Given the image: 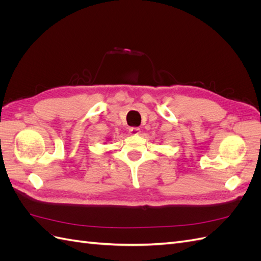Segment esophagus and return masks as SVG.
<instances>
[{
    "mask_svg": "<svg viewBox=\"0 0 261 261\" xmlns=\"http://www.w3.org/2000/svg\"><path fill=\"white\" fill-rule=\"evenodd\" d=\"M129 133L132 134V135H139L140 129L138 127H130Z\"/></svg>",
    "mask_w": 261,
    "mask_h": 261,
    "instance_id": "1",
    "label": "esophagus"
}]
</instances>
